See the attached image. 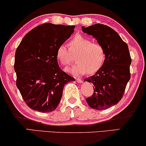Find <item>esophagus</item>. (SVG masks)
Here are the masks:
<instances>
[{
    "mask_svg": "<svg viewBox=\"0 0 146 146\" xmlns=\"http://www.w3.org/2000/svg\"><path fill=\"white\" fill-rule=\"evenodd\" d=\"M76 81H77L78 83H83V80L81 79H76Z\"/></svg>",
    "mask_w": 146,
    "mask_h": 146,
    "instance_id": "34e87169",
    "label": "esophagus"
}]
</instances>
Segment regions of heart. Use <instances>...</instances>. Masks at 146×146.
I'll return each instance as SVG.
<instances>
[{"label": "heart", "mask_w": 146, "mask_h": 146, "mask_svg": "<svg viewBox=\"0 0 146 146\" xmlns=\"http://www.w3.org/2000/svg\"><path fill=\"white\" fill-rule=\"evenodd\" d=\"M69 48L77 53L72 66L65 68V71L75 76L86 73L93 74L99 70L106 60V52L103 46L93 43L90 39L81 35H76L69 41ZM57 58L61 64L68 65L71 61V54L65 44H61L57 50Z\"/></svg>", "instance_id": "1"}]
</instances>
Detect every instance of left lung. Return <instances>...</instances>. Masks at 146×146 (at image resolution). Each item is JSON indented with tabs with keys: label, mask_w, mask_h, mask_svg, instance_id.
Returning a JSON list of instances; mask_svg holds the SVG:
<instances>
[{
	"label": "left lung",
	"mask_w": 146,
	"mask_h": 146,
	"mask_svg": "<svg viewBox=\"0 0 146 146\" xmlns=\"http://www.w3.org/2000/svg\"><path fill=\"white\" fill-rule=\"evenodd\" d=\"M82 31L92 36L103 46L106 60L97 72L84 81L93 84V95L86 98L90 107L101 110L118 104L130 79L131 57L128 45L115 30L104 24L82 26Z\"/></svg>",
	"instance_id": "8db88e82"
}]
</instances>
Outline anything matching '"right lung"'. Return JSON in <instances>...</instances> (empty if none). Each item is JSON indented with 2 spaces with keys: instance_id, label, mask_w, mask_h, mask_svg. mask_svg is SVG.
Returning a JSON list of instances; mask_svg holds the SVG:
<instances>
[{
  "instance_id": "add662e5",
  "label": "right lung",
  "mask_w": 146,
  "mask_h": 146,
  "mask_svg": "<svg viewBox=\"0 0 146 146\" xmlns=\"http://www.w3.org/2000/svg\"><path fill=\"white\" fill-rule=\"evenodd\" d=\"M74 28V26L42 24L26 34L16 49V86L32 110L53 111L60 102L65 84L75 81L61 70L57 60V48L70 38Z\"/></svg>"
}]
</instances>
